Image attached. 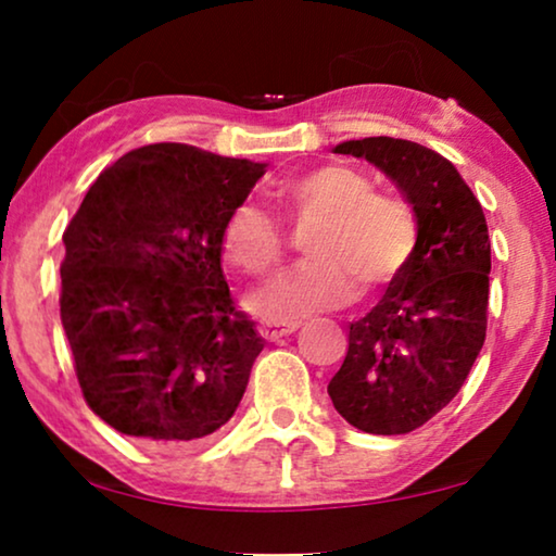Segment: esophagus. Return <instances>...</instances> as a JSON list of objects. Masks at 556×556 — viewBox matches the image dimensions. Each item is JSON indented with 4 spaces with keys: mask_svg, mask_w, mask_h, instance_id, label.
Segmentation results:
<instances>
[{
    "mask_svg": "<svg viewBox=\"0 0 556 556\" xmlns=\"http://www.w3.org/2000/svg\"><path fill=\"white\" fill-rule=\"evenodd\" d=\"M295 329H299V321H263L261 324V333L270 341L288 337V333H293Z\"/></svg>",
    "mask_w": 556,
    "mask_h": 556,
    "instance_id": "obj_1",
    "label": "esophagus"
}]
</instances>
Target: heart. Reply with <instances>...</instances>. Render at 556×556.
Listing matches in <instances>:
<instances>
[{"mask_svg":"<svg viewBox=\"0 0 556 556\" xmlns=\"http://www.w3.org/2000/svg\"><path fill=\"white\" fill-rule=\"evenodd\" d=\"M273 200L299 217H321L306 240L308 261L257 286L248 308L263 321H291L321 308L344 306L356 295V279L382 286L407 263L415 223L405 204L384 200L364 174L324 166L273 189ZM278 225L257 207L240 204L227 217L223 253L235 268L261 273L280 257Z\"/></svg>","mask_w":556,"mask_h":556,"instance_id":"1","label":"heart"}]
</instances>
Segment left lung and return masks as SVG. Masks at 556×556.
Wrapping results in <instances>:
<instances>
[{
    "instance_id": "8db88e82",
    "label": "left lung",
    "mask_w": 556,
    "mask_h": 556,
    "mask_svg": "<svg viewBox=\"0 0 556 556\" xmlns=\"http://www.w3.org/2000/svg\"><path fill=\"white\" fill-rule=\"evenodd\" d=\"M367 159L405 194L415 248L367 316L349 324L344 364L329 382L337 413L371 435H405L466 382L485 341L491 240L481 202L458 169L415 141L369 136L333 147Z\"/></svg>"
}]
</instances>
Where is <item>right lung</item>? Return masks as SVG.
<instances>
[{
	"label": "right lung",
	"instance_id": "add662e5",
	"mask_svg": "<svg viewBox=\"0 0 556 556\" xmlns=\"http://www.w3.org/2000/svg\"><path fill=\"white\" fill-rule=\"evenodd\" d=\"M265 164L149 143L101 172L63 235L60 318L88 407L151 445L223 428L263 337L235 308L223 230Z\"/></svg>",
	"mask_w": 556,
	"mask_h": 556
}]
</instances>
